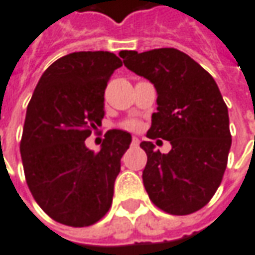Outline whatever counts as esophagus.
Here are the masks:
<instances>
[{
	"mask_svg": "<svg viewBox=\"0 0 255 255\" xmlns=\"http://www.w3.org/2000/svg\"><path fill=\"white\" fill-rule=\"evenodd\" d=\"M139 143L140 140L137 139V137H133V139H131V146H139Z\"/></svg>",
	"mask_w": 255,
	"mask_h": 255,
	"instance_id": "esophagus-1",
	"label": "esophagus"
}]
</instances>
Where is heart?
Instances as JSON below:
<instances>
[{"label":"heart","mask_w":255,"mask_h":255,"mask_svg":"<svg viewBox=\"0 0 255 255\" xmlns=\"http://www.w3.org/2000/svg\"><path fill=\"white\" fill-rule=\"evenodd\" d=\"M125 128L129 129V130H136V129L139 128V124H137L136 121H129V122L125 124Z\"/></svg>","instance_id":"1"}]
</instances>
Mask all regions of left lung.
<instances>
[{"instance_id": "1", "label": "left lung", "mask_w": 255, "mask_h": 255, "mask_svg": "<svg viewBox=\"0 0 255 255\" xmlns=\"http://www.w3.org/2000/svg\"><path fill=\"white\" fill-rule=\"evenodd\" d=\"M119 54L157 91L147 137L171 144L164 154L151 141L140 143L147 154L143 184L148 198L171 215L199 211L219 188L232 146L229 112L218 84L195 60L172 47Z\"/></svg>"}]
</instances>
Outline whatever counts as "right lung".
Here are the masks:
<instances>
[{
    "mask_svg": "<svg viewBox=\"0 0 255 255\" xmlns=\"http://www.w3.org/2000/svg\"><path fill=\"white\" fill-rule=\"evenodd\" d=\"M122 66L111 52H76L44 71L30 98L20 157L37 205L52 219L91 226L109 211L130 133L112 129L94 153L85 139L104 118L109 77Z\"/></svg>",
    "mask_w": 255,
    "mask_h": 255,
    "instance_id": "obj_1",
    "label": "right lung"
}]
</instances>
